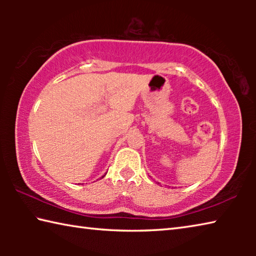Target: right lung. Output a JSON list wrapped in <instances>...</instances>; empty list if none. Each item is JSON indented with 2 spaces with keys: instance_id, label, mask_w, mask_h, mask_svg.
<instances>
[{
  "instance_id": "obj_1",
  "label": "right lung",
  "mask_w": 256,
  "mask_h": 256,
  "mask_svg": "<svg viewBox=\"0 0 256 256\" xmlns=\"http://www.w3.org/2000/svg\"><path fill=\"white\" fill-rule=\"evenodd\" d=\"M102 177H104V176H102Z\"/></svg>"
}]
</instances>
